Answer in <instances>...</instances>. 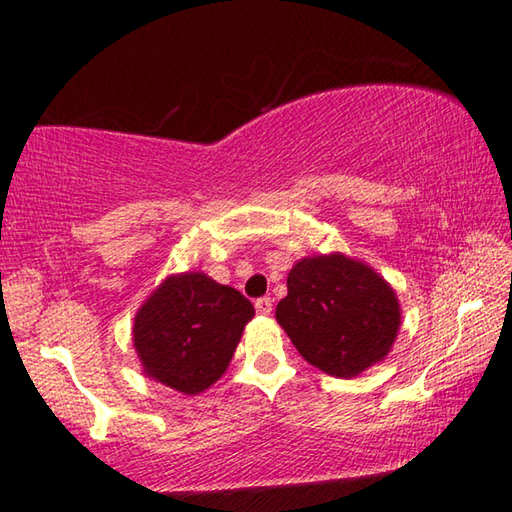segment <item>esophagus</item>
I'll list each match as a JSON object with an SVG mask.
<instances>
[{
    "label": "esophagus",
    "mask_w": 512,
    "mask_h": 512,
    "mask_svg": "<svg viewBox=\"0 0 512 512\" xmlns=\"http://www.w3.org/2000/svg\"><path fill=\"white\" fill-rule=\"evenodd\" d=\"M255 309H257V314H262V316H268L273 311V300L271 298H259L257 302H255Z\"/></svg>",
    "instance_id": "34e87169"
}]
</instances>
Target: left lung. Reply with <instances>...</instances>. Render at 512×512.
Here are the masks:
<instances>
[{"label": "left lung", "instance_id": "left-lung-1", "mask_svg": "<svg viewBox=\"0 0 512 512\" xmlns=\"http://www.w3.org/2000/svg\"><path fill=\"white\" fill-rule=\"evenodd\" d=\"M275 318L302 359L352 379L393 350L402 325L395 289L375 268L343 253L293 264Z\"/></svg>", "mask_w": 512, "mask_h": 512}]
</instances>
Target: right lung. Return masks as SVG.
Segmentation results:
<instances>
[{"label":"right lung","mask_w":512,"mask_h":512,"mask_svg":"<svg viewBox=\"0 0 512 512\" xmlns=\"http://www.w3.org/2000/svg\"><path fill=\"white\" fill-rule=\"evenodd\" d=\"M253 316V302L203 271L169 275L133 320L142 372L183 395L207 391L228 370Z\"/></svg>","instance_id":"obj_1"}]
</instances>
